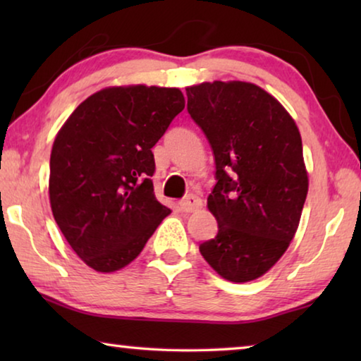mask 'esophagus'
<instances>
[{
    "label": "esophagus",
    "mask_w": 361,
    "mask_h": 361,
    "mask_svg": "<svg viewBox=\"0 0 361 361\" xmlns=\"http://www.w3.org/2000/svg\"><path fill=\"white\" fill-rule=\"evenodd\" d=\"M178 205H180V209L183 212L189 213V212H194V210H197V209H200V207H202V199L197 197L195 194H188L185 199L180 200Z\"/></svg>",
    "instance_id": "obj_1"
}]
</instances>
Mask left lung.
Returning a JSON list of instances; mask_svg holds the SVG:
<instances>
[{"label":"left lung","mask_w":361,"mask_h":361,"mask_svg":"<svg viewBox=\"0 0 361 361\" xmlns=\"http://www.w3.org/2000/svg\"><path fill=\"white\" fill-rule=\"evenodd\" d=\"M188 113L215 157L207 199L218 221L200 255L226 280L266 274L295 237L309 180L299 130L280 103L250 82H202L186 89Z\"/></svg>","instance_id":"obj_1"}]
</instances>
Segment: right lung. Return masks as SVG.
Returning <instances> with one entry per match:
<instances>
[{
    "label": "right lung",
    "instance_id": "add662e5",
    "mask_svg": "<svg viewBox=\"0 0 361 361\" xmlns=\"http://www.w3.org/2000/svg\"><path fill=\"white\" fill-rule=\"evenodd\" d=\"M183 108L180 89L108 87L85 99L57 133L51 209L66 242L97 272L135 259L170 213L154 195L151 148Z\"/></svg>",
    "mask_w": 361,
    "mask_h": 361
}]
</instances>
